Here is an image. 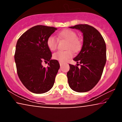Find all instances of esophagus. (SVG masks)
<instances>
[{
	"label": "esophagus",
	"mask_w": 122,
	"mask_h": 122,
	"mask_svg": "<svg viewBox=\"0 0 122 122\" xmlns=\"http://www.w3.org/2000/svg\"><path fill=\"white\" fill-rule=\"evenodd\" d=\"M59 64H60V66H61V65L63 64V62H61V61H59Z\"/></svg>",
	"instance_id": "1"
}]
</instances>
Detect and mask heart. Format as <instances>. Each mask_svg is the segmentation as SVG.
I'll use <instances>...</instances> for the list:
<instances>
[{
	"label": "heart",
	"mask_w": 122,
	"mask_h": 122,
	"mask_svg": "<svg viewBox=\"0 0 122 122\" xmlns=\"http://www.w3.org/2000/svg\"><path fill=\"white\" fill-rule=\"evenodd\" d=\"M60 38H63L68 41L66 46L67 49H71L76 51L80 46V42L78 40V36L75 31L70 29L63 30L59 33ZM47 46L51 51H54L58 46V39L54 36H50L47 40ZM73 53L71 49L66 51H59L53 54V58L54 59L64 62L73 56Z\"/></svg>",
	"instance_id": "b5f03b06"
}]
</instances>
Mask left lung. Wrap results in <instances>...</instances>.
I'll return each instance as SVG.
<instances>
[{
  "label": "left lung",
  "mask_w": 122,
  "mask_h": 122,
  "mask_svg": "<svg viewBox=\"0 0 122 122\" xmlns=\"http://www.w3.org/2000/svg\"><path fill=\"white\" fill-rule=\"evenodd\" d=\"M70 28L79 30L83 33L82 48L73 60L81 64V68L69 64L67 73L70 88L76 92H86L93 89L101 79L106 65V45L103 36L93 26L78 24Z\"/></svg>",
  "instance_id": "left-lung-1"
}]
</instances>
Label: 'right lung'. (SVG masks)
<instances>
[{
	"instance_id": "add662e5",
	"label": "right lung",
	"mask_w": 122,
	"mask_h": 122,
	"mask_svg": "<svg viewBox=\"0 0 122 122\" xmlns=\"http://www.w3.org/2000/svg\"><path fill=\"white\" fill-rule=\"evenodd\" d=\"M57 28L36 25L30 28L18 40L14 55L17 73L23 84L31 92L42 94L54 85L60 65L51 59V53L47 46L48 38ZM43 61H49L46 68Z\"/></svg>"
}]
</instances>
